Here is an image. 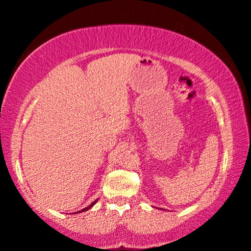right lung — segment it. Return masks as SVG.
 Listing matches in <instances>:
<instances>
[{
  "label": "right lung",
  "mask_w": 251,
  "mask_h": 251,
  "mask_svg": "<svg viewBox=\"0 0 251 251\" xmlns=\"http://www.w3.org/2000/svg\"><path fill=\"white\" fill-rule=\"evenodd\" d=\"M96 202H98V200H95V201H94V202H93V203H92V204H89L88 206H87V208H85V209H82V210H81V211H78V212H73V213H80V212L87 211V210H88V209H91V208H92V206H94V204H95V203H96Z\"/></svg>",
  "instance_id": "obj_1"
}]
</instances>
